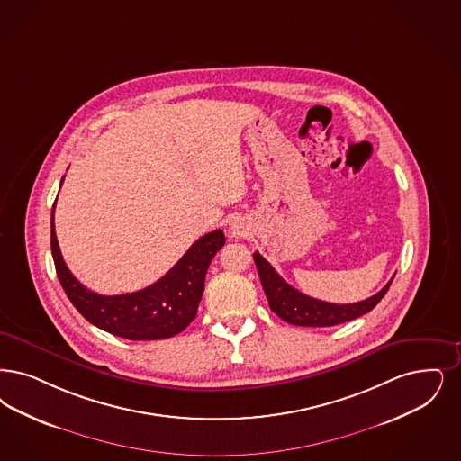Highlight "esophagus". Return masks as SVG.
<instances>
[{"mask_svg":"<svg viewBox=\"0 0 461 461\" xmlns=\"http://www.w3.org/2000/svg\"><path fill=\"white\" fill-rule=\"evenodd\" d=\"M230 235L231 237H235V239H241V237H245L247 235V231H249V228L245 226V222L239 221H233L231 224H230Z\"/></svg>","mask_w":461,"mask_h":461,"instance_id":"obj_1","label":"esophagus"}]
</instances>
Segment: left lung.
Returning <instances> with one entry per match:
<instances>
[{
	"instance_id": "8db88e82",
	"label": "left lung",
	"mask_w": 461,
	"mask_h": 461,
	"mask_svg": "<svg viewBox=\"0 0 461 461\" xmlns=\"http://www.w3.org/2000/svg\"><path fill=\"white\" fill-rule=\"evenodd\" d=\"M258 266V277L267 296L271 311L281 317L285 322L294 326H309V328H328L348 322L364 313L370 312L386 295L393 279L375 295L357 303H330L312 296L303 295L302 292L290 286L283 277L277 275L275 267L262 258L258 252L254 254Z\"/></svg>"
}]
</instances>
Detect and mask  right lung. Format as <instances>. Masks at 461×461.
Segmentation results:
<instances>
[{
    "label": "right lung",
    "mask_w": 461,
    "mask_h": 461,
    "mask_svg": "<svg viewBox=\"0 0 461 461\" xmlns=\"http://www.w3.org/2000/svg\"><path fill=\"white\" fill-rule=\"evenodd\" d=\"M55 205L51 212V252L56 275L75 309L91 324L125 339L150 341L171 338L195 319L207 267L226 241L221 230L197 240L165 276L148 288L125 295H99L78 283L63 260L56 240Z\"/></svg>",
    "instance_id": "add662e5"
}]
</instances>
